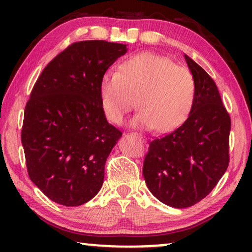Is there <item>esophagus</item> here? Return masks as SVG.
Instances as JSON below:
<instances>
[{
	"mask_svg": "<svg viewBox=\"0 0 252 252\" xmlns=\"http://www.w3.org/2000/svg\"><path fill=\"white\" fill-rule=\"evenodd\" d=\"M133 134V135L134 136H136L137 137V139H139V140H141V141H143V142H144V141H146V140H144V137L142 136V135H141V134L140 133H132Z\"/></svg>",
	"mask_w": 252,
	"mask_h": 252,
	"instance_id": "1",
	"label": "esophagus"
}]
</instances>
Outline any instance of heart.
Instances as JSON below:
<instances>
[{"label": "heart", "instance_id": "obj_1", "mask_svg": "<svg viewBox=\"0 0 252 252\" xmlns=\"http://www.w3.org/2000/svg\"><path fill=\"white\" fill-rule=\"evenodd\" d=\"M132 124L157 133L171 132L187 119L195 99V81L187 68L166 57L143 53L128 58L118 72H106L99 85L102 110L119 124L134 106Z\"/></svg>", "mask_w": 252, "mask_h": 252}]
</instances>
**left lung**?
I'll list each match as a JSON object with an SVG mask.
<instances>
[{
	"label": "left lung",
	"instance_id": "8db88e82",
	"mask_svg": "<svg viewBox=\"0 0 252 252\" xmlns=\"http://www.w3.org/2000/svg\"><path fill=\"white\" fill-rule=\"evenodd\" d=\"M195 81V99L187 120L149 143L143 177L155 197L184 209L206 197L229 163L230 117L213 79L185 55Z\"/></svg>",
	"mask_w": 252,
	"mask_h": 252
}]
</instances>
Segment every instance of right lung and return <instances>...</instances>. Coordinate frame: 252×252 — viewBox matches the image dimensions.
I'll use <instances>...</instances> for the list:
<instances>
[{
    "label": "right lung",
    "mask_w": 252,
    "mask_h": 252,
    "mask_svg": "<svg viewBox=\"0 0 252 252\" xmlns=\"http://www.w3.org/2000/svg\"><path fill=\"white\" fill-rule=\"evenodd\" d=\"M126 51V44L104 40L72 43L32 89L22 128L27 172L58 204H85L102 187L106 158L123 133L106 122L99 85Z\"/></svg>",
    "instance_id": "add662e5"
}]
</instances>
